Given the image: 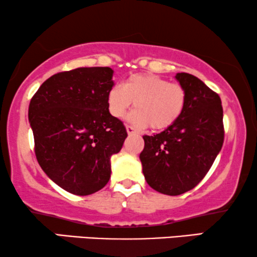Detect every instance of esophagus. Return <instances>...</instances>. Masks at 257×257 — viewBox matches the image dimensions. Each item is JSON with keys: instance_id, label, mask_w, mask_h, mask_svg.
<instances>
[{"instance_id": "esophagus-1", "label": "esophagus", "mask_w": 257, "mask_h": 257, "mask_svg": "<svg viewBox=\"0 0 257 257\" xmlns=\"http://www.w3.org/2000/svg\"><path fill=\"white\" fill-rule=\"evenodd\" d=\"M126 131H127V133H128V136H132V135H137V131H136V128L133 127V126H130V125H127L126 126Z\"/></svg>"}]
</instances>
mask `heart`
Here are the masks:
<instances>
[{"label": "heart", "mask_w": 257, "mask_h": 257, "mask_svg": "<svg viewBox=\"0 0 257 257\" xmlns=\"http://www.w3.org/2000/svg\"><path fill=\"white\" fill-rule=\"evenodd\" d=\"M133 101L136 109L130 115L133 124L163 131L181 118L186 93L182 85L156 74L131 75L122 86H113L107 93L108 112L115 119L124 118Z\"/></svg>", "instance_id": "heart-1"}]
</instances>
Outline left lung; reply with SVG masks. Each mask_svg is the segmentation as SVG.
Wrapping results in <instances>:
<instances>
[{"label":"left lung","mask_w":257,"mask_h":257,"mask_svg":"<svg viewBox=\"0 0 257 257\" xmlns=\"http://www.w3.org/2000/svg\"><path fill=\"white\" fill-rule=\"evenodd\" d=\"M185 89L183 114L171 127L144 136L141 156L148 184L161 194L182 195L194 189L214 164L224 141L221 98L202 80L177 73Z\"/></svg>","instance_id":"1"}]
</instances>
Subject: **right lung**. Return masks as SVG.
<instances>
[{
    "instance_id": "1",
    "label": "right lung",
    "mask_w": 257,
    "mask_h": 257,
    "mask_svg": "<svg viewBox=\"0 0 257 257\" xmlns=\"http://www.w3.org/2000/svg\"><path fill=\"white\" fill-rule=\"evenodd\" d=\"M109 67H80L52 75L31 100L28 118L40 166L73 195L99 191L111 177V156L127 132L108 112Z\"/></svg>"
}]
</instances>
